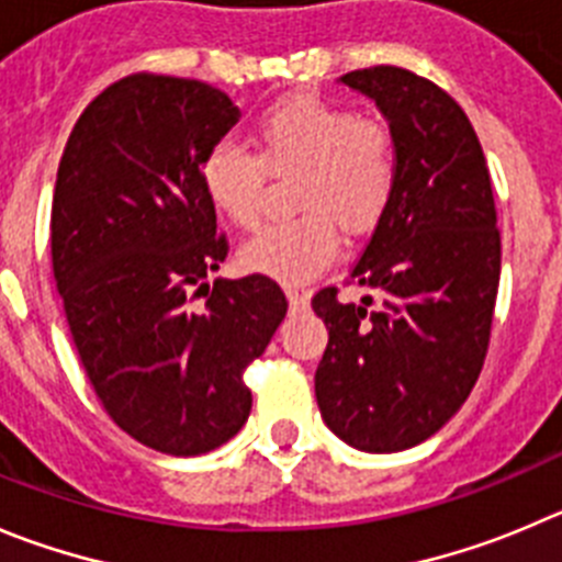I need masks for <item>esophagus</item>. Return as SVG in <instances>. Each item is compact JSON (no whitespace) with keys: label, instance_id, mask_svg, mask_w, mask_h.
<instances>
[{"label":"esophagus","instance_id":"34e87169","mask_svg":"<svg viewBox=\"0 0 562 562\" xmlns=\"http://www.w3.org/2000/svg\"><path fill=\"white\" fill-rule=\"evenodd\" d=\"M285 296H288V305H291L293 311H302V307L311 305V293L299 291V288H285Z\"/></svg>","mask_w":562,"mask_h":562}]
</instances>
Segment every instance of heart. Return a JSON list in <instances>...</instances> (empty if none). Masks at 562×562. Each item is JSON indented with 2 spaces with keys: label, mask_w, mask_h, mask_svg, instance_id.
<instances>
[{
  "label": "heart",
  "mask_w": 562,
  "mask_h": 562,
  "mask_svg": "<svg viewBox=\"0 0 562 562\" xmlns=\"http://www.w3.org/2000/svg\"><path fill=\"white\" fill-rule=\"evenodd\" d=\"M396 140L374 115L324 99H288L255 122V155L222 140L199 166V186L218 216L249 229L260 218L266 175H299L302 216L269 224L240 246V263L285 285L313 280L338 255V224L366 235L382 222L396 188Z\"/></svg>",
  "instance_id": "1"
}]
</instances>
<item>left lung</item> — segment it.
<instances>
[{
	"instance_id": "left-lung-1",
	"label": "left lung",
	"mask_w": 562,
	"mask_h": 562,
	"mask_svg": "<svg viewBox=\"0 0 562 562\" xmlns=\"http://www.w3.org/2000/svg\"><path fill=\"white\" fill-rule=\"evenodd\" d=\"M340 86L380 108L396 140V188L363 257L360 305L313 296L329 344L316 369L324 424L360 452H402L469 400L491 338L502 271L480 138L447 91L407 68L349 71Z\"/></svg>"
}]
</instances>
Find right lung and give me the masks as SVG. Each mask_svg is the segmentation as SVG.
Wrapping results in <instances>:
<instances>
[{"instance_id":"1","label":"right lung","mask_w":562,"mask_h":562,"mask_svg":"<svg viewBox=\"0 0 562 562\" xmlns=\"http://www.w3.org/2000/svg\"><path fill=\"white\" fill-rule=\"evenodd\" d=\"M238 119L204 82L124 77L77 119L57 169L52 271L77 355L108 416L175 458L213 452L244 427V369L288 311L263 274L210 291L227 240L199 166Z\"/></svg>"}]
</instances>
